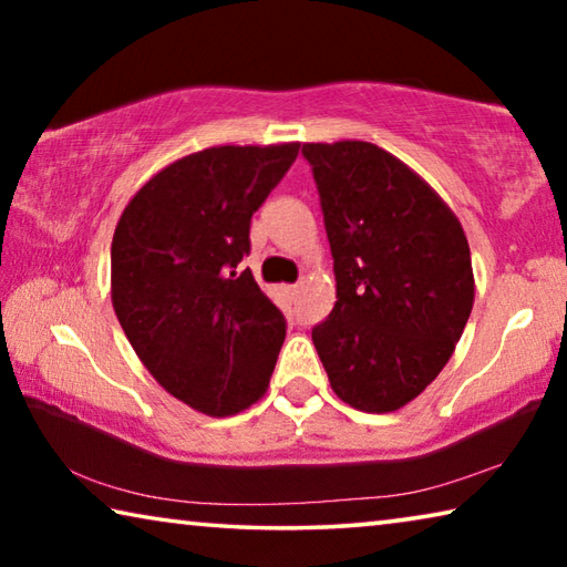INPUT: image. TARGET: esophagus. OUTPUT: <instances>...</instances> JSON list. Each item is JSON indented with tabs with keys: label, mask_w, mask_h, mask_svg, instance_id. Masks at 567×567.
<instances>
[{
	"label": "esophagus",
	"mask_w": 567,
	"mask_h": 567,
	"mask_svg": "<svg viewBox=\"0 0 567 567\" xmlns=\"http://www.w3.org/2000/svg\"><path fill=\"white\" fill-rule=\"evenodd\" d=\"M282 290H285L287 295H295V292H297V285H285V287H282Z\"/></svg>",
	"instance_id": "1"
}]
</instances>
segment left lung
<instances>
[{
    "label": "left lung",
    "mask_w": 567,
    "mask_h": 567,
    "mask_svg": "<svg viewBox=\"0 0 567 567\" xmlns=\"http://www.w3.org/2000/svg\"><path fill=\"white\" fill-rule=\"evenodd\" d=\"M338 302L312 342L342 402L392 412L455 352L475 300L467 237L443 197L372 142H307Z\"/></svg>",
    "instance_id": "1"
}]
</instances>
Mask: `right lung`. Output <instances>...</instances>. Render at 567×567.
I'll return each instance as SVG.
<instances>
[{
    "mask_svg": "<svg viewBox=\"0 0 567 567\" xmlns=\"http://www.w3.org/2000/svg\"><path fill=\"white\" fill-rule=\"evenodd\" d=\"M300 152L225 145L159 169L112 237V305L169 395L213 417L243 412L270 385L285 318L249 270V219Z\"/></svg>",
    "mask_w": 567,
    "mask_h": 567,
    "instance_id": "right-lung-1",
    "label": "right lung"
}]
</instances>
